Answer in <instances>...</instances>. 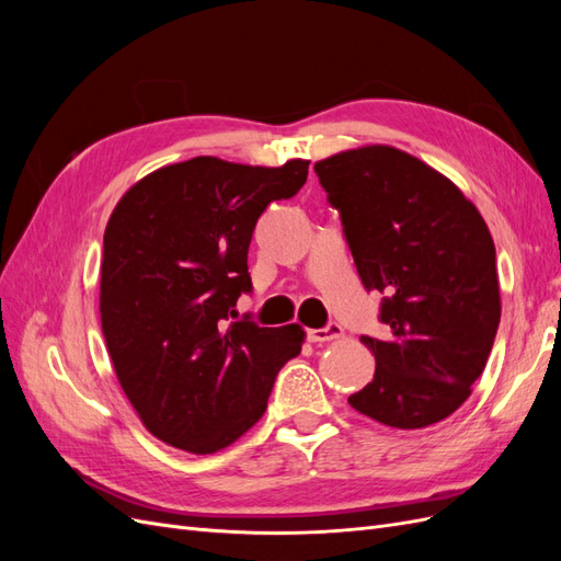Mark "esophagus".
Segmentation results:
<instances>
[{
    "label": "esophagus",
    "instance_id": "1",
    "mask_svg": "<svg viewBox=\"0 0 561 561\" xmlns=\"http://www.w3.org/2000/svg\"><path fill=\"white\" fill-rule=\"evenodd\" d=\"M342 328L336 325V322H330L328 328H320V330H307V339L313 344H325V342H332V339H339L342 336Z\"/></svg>",
    "mask_w": 561,
    "mask_h": 561
}]
</instances>
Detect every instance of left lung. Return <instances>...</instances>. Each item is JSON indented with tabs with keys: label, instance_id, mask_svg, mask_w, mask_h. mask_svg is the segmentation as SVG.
<instances>
[{
	"label": "left lung",
	"instance_id": "8db88e82",
	"mask_svg": "<svg viewBox=\"0 0 561 561\" xmlns=\"http://www.w3.org/2000/svg\"><path fill=\"white\" fill-rule=\"evenodd\" d=\"M313 168L363 285L386 295V336H360L375 379L348 402L390 428L433 426L468 400L494 346L501 290L489 227L449 178L402 149L365 145Z\"/></svg>",
	"mask_w": 561,
	"mask_h": 561
}]
</instances>
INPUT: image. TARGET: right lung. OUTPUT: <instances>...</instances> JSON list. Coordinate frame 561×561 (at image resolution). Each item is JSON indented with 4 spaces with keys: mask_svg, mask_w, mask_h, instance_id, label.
<instances>
[{
    "mask_svg": "<svg viewBox=\"0 0 561 561\" xmlns=\"http://www.w3.org/2000/svg\"><path fill=\"white\" fill-rule=\"evenodd\" d=\"M309 161L278 168L196 157L149 173L116 203L100 268V322L133 410L161 443L213 454L266 410L299 325L231 320L252 290L248 248L271 201L295 196Z\"/></svg>",
    "mask_w": 561,
    "mask_h": 561,
    "instance_id": "right-lung-1",
    "label": "right lung"
}]
</instances>
